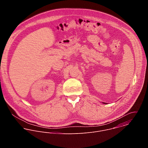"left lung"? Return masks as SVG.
I'll return each instance as SVG.
<instances>
[{
	"instance_id": "8db88e82",
	"label": "left lung",
	"mask_w": 148,
	"mask_h": 148,
	"mask_svg": "<svg viewBox=\"0 0 148 148\" xmlns=\"http://www.w3.org/2000/svg\"><path fill=\"white\" fill-rule=\"evenodd\" d=\"M103 103V104H107V103Z\"/></svg>"
}]
</instances>
